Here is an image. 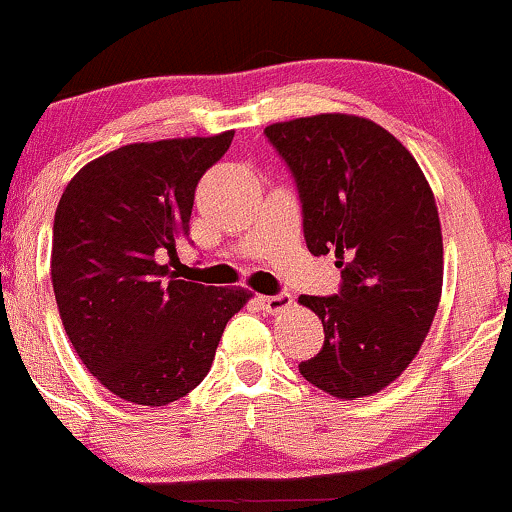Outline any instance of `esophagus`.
I'll use <instances>...</instances> for the list:
<instances>
[{
  "label": "esophagus",
  "instance_id": "34e87169",
  "mask_svg": "<svg viewBox=\"0 0 512 512\" xmlns=\"http://www.w3.org/2000/svg\"><path fill=\"white\" fill-rule=\"evenodd\" d=\"M258 303L265 313H280V310H287L291 305L289 294H275V296H258Z\"/></svg>",
  "mask_w": 512,
  "mask_h": 512
}]
</instances>
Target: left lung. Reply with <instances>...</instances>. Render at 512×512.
Returning <instances> with one entry per match:
<instances>
[{
  "label": "left lung",
  "mask_w": 512,
  "mask_h": 512,
  "mask_svg": "<svg viewBox=\"0 0 512 512\" xmlns=\"http://www.w3.org/2000/svg\"><path fill=\"white\" fill-rule=\"evenodd\" d=\"M294 176L310 254L334 251L341 289L301 296L324 345L305 381L353 400L393 383L433 324L442 294V230L411 152L371 119L315 115L265 126Z\"/></svg>",
  "instance_id": "1"
}]
</instances>
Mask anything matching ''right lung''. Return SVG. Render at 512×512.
<instances>
[{"mask_svg":"<svg viewBox=\"0 0 512 512\" xmlns=\"http://www.w3.org/2000/svg\"><path fill=\"white\" fill-rule=\"evenodd\" d=\"M235 131L131 143L79 169L53 218L51 282L65 334L110 393L164 407L202 383L242 287L176 275L195 188Z\"/></svg>","mask_w":512,"mask_h":512,"instance_id":"1","label":"right lung"}]
</instances>
